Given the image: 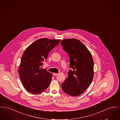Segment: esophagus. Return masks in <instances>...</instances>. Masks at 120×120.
Wrapping results in <instances>:
<instances>
[{"label": "esophagus", "instance_id": "34e87169", "mask_svg": "<svg viewBox=\"0 0 120 120\" xmlns=\"http://www.w3.org/2000/svg\"><path fill=\"white\" fill-rule=\"evenodd\" d=\"M53 75H54V76H57L58 74L57 73H53Z\"/></svg>", "mask_w": 120, "mask_h": 120}]
</instances>
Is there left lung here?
I'll list each match as a JSON object with an SVG mask.
<instances>
[{
  "instance_id": "obj_1",
  "label": "left lung",
  "mask_w": 120,
  "mask_h": 120,
  "mask_svg": "<svg viewBox=\"0 0 120 120\" xmlns=\"http://www.w3.org/2000/svg\"><path fill=\"white\" fill-rule=\"evenodd\" d=\"M63 49L70 58L72 69L68 77L62 84L63 90L71 96L82 94L91 84L94 76V63L92 54L84 45L75 38L61 41Z\"/></svg>"
}]
</instances>
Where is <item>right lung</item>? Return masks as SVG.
Listing matches in <instances>:
<instances>
[{"instance_id":"1","label":"right lung","mask_w":120,"mask_h":120,"mask_svg":"<svg viewBox=\"0 0 120 120\" xmlns=\"http://www.w3.org/2000/svg\"><path fill=\"white\" fill-rule=\"evenodd\" d=\"M60 42V39L41 38L33 42L24 51L19 73L22 84L28 92L38 94L49 87L52 74L41 67L50 52Z\"/></svg>"}]
</instances>
